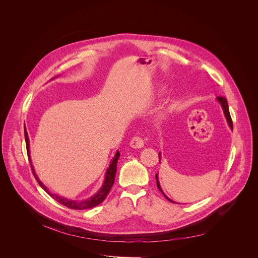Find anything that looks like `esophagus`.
<instances>
[{
    "instance_id": "esophagus-1",
    "label": "esophagus",
    "mask_w": 258,
    "mask_h": 258,
    "mask_svg": "<svg viewBox=\"0 0 258 258\" xmlns=\"http://www.w3.org/2000/svg\"><path fill=\"white\" fill-rule=\"evenodd\" d=\"M130 146L132 148H135V149H140V148L144 146V141L141 137L135 136V137L132 138V140L130 142Z\"/></svg>"
}]
</instances>
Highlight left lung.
Listing matches in <instances>:
<instances>
[{
    "label": "left lung",
    "mask_w": 258,
    "mask_h": 258,
    "mask_svg": "<svg viewBox=\"0 0 258 258\" xmlns=\"http://www.w3.org/2000/svg\"><path fill=\"white\" fill-rule=\"evenodd\" d=\"M217 99H218V101L221 103V107H222V109H223V113H224V116H225V118H226V121H227V123H228V125H229L230 129L232 130V129H233V126H232V120H231V117H230V114H229V110H228V104H227L226 99H225L224 97H221V96L217 97ZM160 156H161V154L159 153V159H160ZM156 181H157V186H158V188L160 189V191L163 194V196H164L168 201H170V202H172V203H175V202H173L172 200H170V199H169V198L164 194V191L162 190L161 185H160V183H159V180H158V174H156ZM175 204H176V203H175Z\"/></svg>",
    "instance_id": "8db88e82"
}]
</instances>
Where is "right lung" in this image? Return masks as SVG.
<instances>
[{"mask_svg": "<svg viewBox=\"0 0 258 258\" xmlns=\"http://www.w3.org/2000/svg\"><path fill=\"white\" fill-rule=\"evenodd\" d=\"M25 139H26V145H27V152H28V157H29V161H30V164H31V167H32V171H33V174L37 180L38 184L52 198L54 199L57 203L66 206L67 208L69 209H72V210H86V209H91V208H94L96 206H98L99 204H101L107 197V195L109 194L110 191L111 187L114 184V181H115V175H116V170H117V161L120 157V153L119 151L116 152L115 156L113 157L112 161H111L110 165H109V168L107 169L106 173H105V180H104V183L102 184V186L100 187V189L93 196L91 197L90 199L88 200H85V201H81V202H76V201H73V200H68V199H64V198H61L57 195H54V194H51L48 188L42 184L38 177H37L35 170H34V166L32 164V160H31V155H30V140H29V136H28V132L27 130L25 129Z\"/></svg>", "mask_w": 258, "mask_h": 258, "instance_id": "1", "label": "right lung"}]
</instances>
